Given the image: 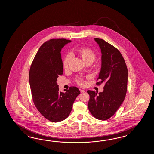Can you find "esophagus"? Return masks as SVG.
Returning <instances> with one entry per match:
<instances>
[{
  "label": "esophagus",
  "mask_w": 154,
  "mask_h": 154,
  "mask_svg": "<svg viewBox=\"0 0 154 154\" xmlns=\"http://www.w3.org/2000/svg\"><path fill=\"white\" fill-rule=\"evenodd\" d=\"M80 91L81 93H84V92H85V90H82V89H80Z\"/></svg>",
  "instance_id": "esophagus-1"
}]
</instances>
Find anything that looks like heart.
Returning <instances> with one entry per match:
<instances>
[{"instance_id": "b5f03b06", "label": "heart", "mask_w": 154, "mask_h": 154, "mask_svg": "<svg viewBox=\"0 0 154 154\" xmlns=\"http://www.w3.org/2000/svg\"><path fill=\"white\" fill-rule=\"evenodd\" d=\"M78 54L81 57L82 60L85 63H92L95 61L96 58V53L95 51L91 48L88 47H83L80 48L78 51ZM72 56L70 53L67 54L63 61V67L65 69H66L69 66V62L71 59ZM76 82L80 86H83L85 84V82L83 78L81 77H78L76 80Z\"/></svg>"}]
</instances>
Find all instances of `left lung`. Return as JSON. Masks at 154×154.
Instances as JSON below:
<instances>
[{"label":"left lung","mask_w":154,"mask_h":154,"mask_svg":"<svg viewBox=\"0 0 154 154\" xmlns=\"http://www.w3.org/2000/svg\"><path fill=\"white\" fill-rule=\"evenodd\" d=\"M102 52V66L96 85L105 83L103 91L97 95L88 90V109L95 118L105 121L115 115L127 91L128 69L119 51L103 39L95 38Z\"/></svg>","instance_id":"8db88e82"}]
</instances>
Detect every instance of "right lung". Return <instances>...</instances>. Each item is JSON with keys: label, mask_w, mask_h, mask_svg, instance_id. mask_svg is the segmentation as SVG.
Here are the masks:
<instances>
[{"label": "right lung", "mask_w": 154, "mask_h": 154, "mask_svg": "<svg viewBox=\"0 0 154 154\" xmlns=\"http://www.w3.org/2000/svg\"><path fill=\"white\" fill-rule=\"evenodd\" d=\"M71 41L53 38L43 43L33 60L29 82L34 105L43 117L59 122L69 116L72 105L80 92L75 86L59 91L57 78L62 75L63 66L60 51Z\"/></svg>", "instance_id": "right-lung-1"}]
</instances>
